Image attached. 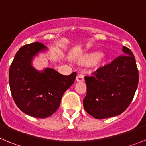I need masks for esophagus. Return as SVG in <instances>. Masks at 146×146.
I'll return each instance as SVG.
<instances>
[{
  "label": "esophagus",
  "mask_w": 146,
  "mask_h": 146,
  "mask_svg": "<svg viewBox=\"0 0 146 146\" xmlns=\"http://www.w3.org/2000/svg\"><path fill=\"white\" fill-rule=\"evenodd\" d=\"M76 80L77 82H82V81H84V75L83 74H78V75L76 77Z\"/></svg>",
  "instance_id": "esophagus-1"
}]
</instances>
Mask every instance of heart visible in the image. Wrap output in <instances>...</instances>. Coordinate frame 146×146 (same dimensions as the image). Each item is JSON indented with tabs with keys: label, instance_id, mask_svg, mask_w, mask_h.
I'll return each mask as SVG.
<instances>
[{
	"label": "heart",
	"instance_id": "1",
	"mask_svg": "<svg viewBox=\"0 0 146 146\" xmlns=\"http://www.w3.org/2000/svg\"><path fill=\"white\" fill-rule=\"evenodd\" d=\"M101 55V53L99 51H95V52H91V53L87 54L86 55H85L84 57L82 58V61L86 64H91L93 62L96 61Z\"/></svg>",
	"mask_w": 146,
	"mask_h": 146
}]
</instances>
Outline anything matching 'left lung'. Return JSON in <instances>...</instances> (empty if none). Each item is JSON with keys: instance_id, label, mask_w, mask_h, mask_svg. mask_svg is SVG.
Returning a JSON list of instances; mask_svg holds the SVG:
<instances>
[{"instance_id": "8db88e82", "label": "left lung", "mask_w": 146, "mask_h": 146, "mask_svg": "<svg viewBox=\"0 0 146 146\" xmlns=\"http://www.w3.org/2000/svg\"><path fill=\"white\" fill-rule=\"evenodd\" d=\"M123 54L110 64L85 77L87 94L85 110L96 119L116 116L129 106L138 86L139 74L131 50L123 47Z\"/></svg>"}]
</instances>
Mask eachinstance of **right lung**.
Here are the masks:
<instances>
[{
    "label": "right lung",
    "instance_id": "right-lung-1",
    "mask_svg": "<svg viewBox=\"0 0 146 146\" xmlns=\"http://www.w3.org/2000/svg\"><path fill=\"white\" fill-rule=\"evenodd\" d=\"M45 48L39 42L24 45L17 52L9 68L14 101L22 112L34 118H47L57 110L63 94L74 83L77 74L63 75L50 68L43 72L33 68V57Z\"/></svg>",
    "mask_w": 146,
    "mask_h": 146
}]
</instances>
